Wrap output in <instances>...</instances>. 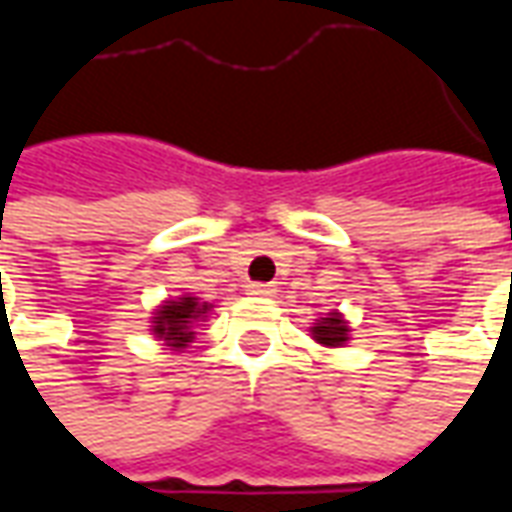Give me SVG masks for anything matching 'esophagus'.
I'll return each instance as SVG.
<instances>
[{"instance_id":"obj_1","label":"esophagus","mask_w":512,"mask_h":512,"mask_svg":"<svg viewBox=\"0 0 512 512\" xmlns=\"http://www.w3.org/2000/svg\"><path fill=\"white\" fill-rule=\"evenodd\" d=\"M252 290V296H271L274 293V285H268V282H255V285H249Z\"/></svg>"}]
</instances>
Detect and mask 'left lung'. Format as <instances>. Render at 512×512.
<instances>
[{"label":"left lung","mask_w":512,"mask_h":512,"mask_svg":"<svg viewBox=\"0 0 512 512\" xmlns=\"http://www.w3.org/2000/svg\"><path fill=\"white\" fill-rule=\"evenodd\" d=\"M312 332V340L315 343L326 345V348H340V345H345L351 337H348V321H345L340 312H329L326 318H321V321L315 323L310 329Z\"/></svg>","instance_id":"left-lung-1"}]
</instances>
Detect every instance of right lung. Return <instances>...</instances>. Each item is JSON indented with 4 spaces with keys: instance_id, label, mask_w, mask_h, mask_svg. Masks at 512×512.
<instances>
[{
    "instance_id": "1",
    "label": "right lung",
    "mask_w": 512,
    "mask_h": 512,
    "mask_svg": "<svg viewBox=\"0 0 512 512\" xmlns=\"http://www.w3.org/2000/svg\"><path fill=\"white\" fill-rule=\"evenodd\" d=\"M211 304L200 301L197 296H180V299L164 301L156 312H153V329L161 343L167 345L169 351H183L186 345L194 340V329L200 321L208 318Z\"/></svg>"
}]
</instances>
